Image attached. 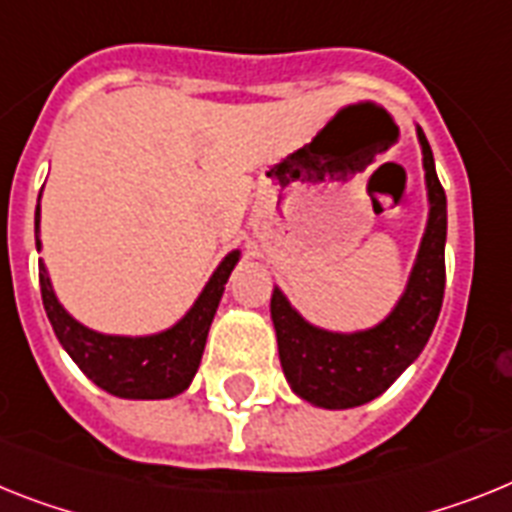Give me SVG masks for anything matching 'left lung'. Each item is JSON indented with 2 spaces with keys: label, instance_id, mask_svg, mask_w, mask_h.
Returning a JSON list of instances; mask_svg holds the SVG:
<instances>
[{
  "label": "left lung",
  "instance_id": "left-lung-1",
  "mask_svg": "<svg viewBox=\"0 0 512 512\" xmlns=\"http://www.w3.org/2000/svg\"><path fill=\"white\" fill-rule=\"evenodd\" d=\"M416 137L422 145L429 216L409 283L390 315L367 330L336 333L304 320L286 294L278 286L273 289L270 317L283 375L291 390L317 409H354L375 401L416 362L435 330L445 294L448 200L422 127H416Z\"/></svg>",
  "mask_w": 512,
  "mask_h": 512
}]
</instances>
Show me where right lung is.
Returning a JSON list of instances; mask_svg holds the SVG:
<instances>
[{"instance_id":"add662e5","label":"right lung","mask_w":512,"mask_h":512,"mask_svg":"<svg viewBox=\"0 0 512 512\" xmlns=\"http://www.w3.org/2000/svg\"><path fill=\"white\" fill-rule=\"evenodd\" d=\"M38 226H41V205H36V249H41ZM239 255H242L239 249H231L213 270V276L208 278L195 304L187 309V315L176 320L171 328L150 333V336H109V333L85 328L83 322H77L62 307L51 286L49 270L44 263H38L46 317L62 349L98 388L117 398H130V401L174 398L190 388L192 377L200 367L210 322L216 317L223 286L229 281L234 265L239 263Z\"/></svg>"}]
</instances>
